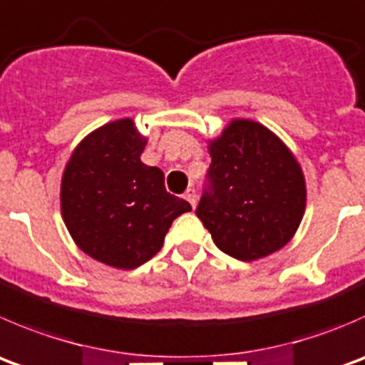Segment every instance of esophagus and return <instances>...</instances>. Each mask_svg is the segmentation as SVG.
I'll list each match as a JSON object with an SVG mask.
<instances>
[{"mask_svg":"<svg viewBox=\"0 0 365 365\" xmlns=\"http://www.w3.org/2000/svg\"><path fill=\"white\" fill-rule=\"evenodd\" d=\"M183 197H185V200L187 201H189V203H190V207H196V190H194V189H187L185 190V194H183Z\"/></svg>","mask_w":365,"mask_h":365,"instance_id":"1","label":"esophagus"}]
</instances>
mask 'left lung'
<instances>
[{
	"label": "left lung",
	"mask_w": 365,
	"mask_h": 365,
	"mask_svg": "<svg viewBox=\"0 0 365 365\" xmlns=\"http://www.w3.org/2000/svg\"><path fill=\"white\" fill-rule=\"evenodd\" d=\"M212 164L196 215L222 253L242 262L284 247L307 205L302 165L284 140L251 119H233L208 140Z\"/></svg>",
	"instance_id": "obj_1"
}]
</instances>
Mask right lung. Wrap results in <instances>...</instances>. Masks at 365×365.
Returning a JSON list of instances; mask_svg holds the SVG:
<instances>
[{
  "label": "right lung",
  "mask_w": 365,
  "mask_h": 365,
  "mask_svg": "<svg viewBox=\"0 0 365 365\" xmlns=\"http://www.w3.org/2000/svg\"><path fill=\"white\" fill-rule=\"evenodd\" d=\"M148 139L130 118L88 133L71 155L60 185L62 219L83 253L135 269L160 251L190 205L165 190L164 173L140 162Z\"/></svg>",
  "instance_id": "add662e5"
}]
</instances>
